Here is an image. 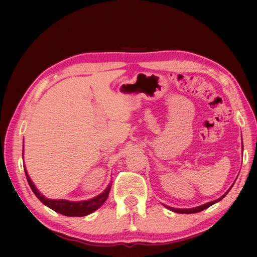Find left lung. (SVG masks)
Here are the masks:
<instances>
[{"label":"left lung","instance_id":"8db88e82","mask_svg":"<svg viewBox=\"0 0 257 257\" xmlns=\"http://www.w3.org/2000/svg\"><path fill=\"white\" fill-rule=\"evenodd\" d=\"M242 148H243V142H242ZM231 188H232V186L229 188L228 192H226L224 195H222L221 197H220V198H218V199H216V200H213V201H210V202H207V204H204V205L198 206V207H195V208H189V209H177V208H173V207H170V206H165V205H164V206H165L166 208H168V209H171L172 211L177 212V213H194V212H199V211H202V210L207 209L208 207L212 206L213 204H216V202H218V201L221 200L222 198H224L225 195L230 192V189H231Z\"/></svg>","mask_w":257,"mask_h":257}]
</instances>
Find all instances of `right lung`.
<instances>
[{
  "instance_id": "1",
  "label": "right lung",
  "mask_w": 257,
  "mask_h": 257,
  "mask_svg": "<svg viewBox=\"0 0 257 257\" xmlns=\"http://www.w3.org/2000/svg\"><path fill=\"white\" fill-rule=\"evenodd\" d=\"M24 152V150H23ZM24 156V153H23ZM24 170H25V174L27 182L31 186L32 190L36 197L43 202L44 205L47 207H49L50 209L55 210L59 213L64 214V216L68 217H84L87 216V214L94 212L95 210H97L98 208L104 204L106 199L108 198V195L110 192V187H111V183L108 184V186L106 187L103 193H100L96 197H93L91 199L87 200H81V201H70V200H65V199H49L45 197L43 194H41L37 187L35 186V184L29 177L27 170L25 168V163H24Z\"/></svg>"
}]
</instances>
